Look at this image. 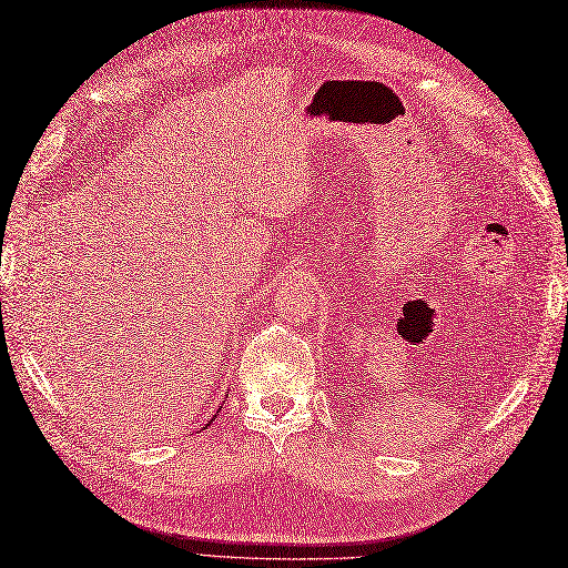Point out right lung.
Segmentation results:
<instances>
[{"instance_id":"right-lung-1","label":"right lung","mask_w":568,"mask_h":568,"mask_svg":"<svg viewBox=\"0 0 568 568\" xmlns=\"http://www.w3.org/2000/svg\"><path fill=\"white\" fill-rule=\"evenodd\" d=\"M220 410H222V408H217V413H220ZM217 413H214V416H212V418H217ZM210 423H212V420H207V425H210ZM207 425H205V427H207Z\"/></svg>"}]
</instances>
